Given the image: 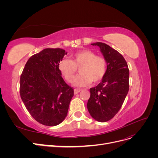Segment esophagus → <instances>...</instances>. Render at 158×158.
I'll list each match as a JSON object with an SVG mask.
<instances>
[{
    "instance_id": "obj_1",
    "label": "esophagus",
    "mask_w": 158,
    "mask_h": 158,
    "mask_svg": "<svg viewBox=\"0 0 158 158\" xmlns=\"http://www.w3.org/2000/svg\"><path fill=\"white\" fill-rule=\"evenodd\" d=\"M80 92H81V89H75L74 90V95H76V94H78Z\"/></svg>"
}]
</instances>
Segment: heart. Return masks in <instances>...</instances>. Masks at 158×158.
<instances>
[{
  "label": "heart",
  "mask_w": 158,
  "mask_h": 158,
  "mask_svg": "<svg viewBox=\"0 0 158 158\" xmlns=\"http://www.w3.org/2000/svg\"><path fill=\"white\" fill-rule=\"evenodd\" d=\"M80 73L74 81L76 87H84L91 82L97 83L101 80L106 73L107 63L103 57L96 56L89 50H82L76 52L69 59H62L59 63V69L68 82H73L77 72Z\"/></svg>",
  "instance_id": "heart-1"
}]
</instances>
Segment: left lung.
Here are the masks:
<instances>
[{"label": "left lung", "mask_w": 158, "mask_h": 158, "mask_svg": "<svg viewBox=\"0 0 158 158\" xmlns=\"http://www.w3.org/2000/svg\"><path fill=\"white\" fill-rule=\"evenodd\" d=\"M107 63L106 73L96 87L90 88L88 110L93 118L107 122L120 110L129 89V70L125 59L106 44L97 42Z\"/></svg>", "instance_id": "1"}]
</instances>
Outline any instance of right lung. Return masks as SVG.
Here are the masks:
<instances>
[{
	"label": "right lung",
	"instance_id": "add662e5",
	"mask_svg": "<svg viewBox=\"0 0 158 158\" xmlns=\"http://www.w3.org/2000/svg\"><path fill=\"white\" fill-rule=\"evenodd\" d=\"M67 52L47 48L28 59L20 76L22 102L35 121L56 126L67 115L74 89L66 84L59 69Z\"/></svg>",
	"mask_w": 158,
	"mask_h": 158
}]
</instances>
